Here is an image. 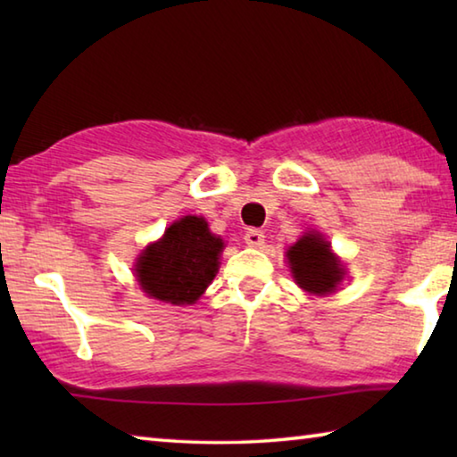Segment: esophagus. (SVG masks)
<instances>
[{
  "instance_id": "34e87169",
  "label": "esophagus",
  "mask_w": 457,
  "mask_h": 457,
  "mask_svg": "<svg viewBox=\"0 0 457 457\" xmlns=\"http://www.w3.org/2000/svg\"><path fill=\"white\" fill-rule=\"evenodd\" d=\"M264 231L262 229H247L245 234H244V239H245V244L247 245H252V247H260L262 244H264Z\"/></svg>"
}]
</instances>
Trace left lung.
I'll list each match as a JSON object with an SVG mask.
<instances>
[{"label":"left lung","instance_id":"1","mask_svg":"<svg viewBox=\"0 0 457 457\" xmlns=\"http://www.w3.org/2000/svg\"><path fill=\"white\" fill-rule=\"evenodd\" d=\"M288 262L300 288L312 294H328L343 280V266L320 234L300 237L288 250Z\"/></svg>","mask_w":457,"mask_h":457}]
</instances>
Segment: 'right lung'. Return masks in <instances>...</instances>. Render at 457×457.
Returning a JSON list of instances; mask_svg holds the SVG:
<instances>
[{"label": "right lung", "instance_id": "obj_1", "mask_svg": "<svg viewBox=\"0 0 457 457\" xmlns=\"http://www.w3.org/2000/svg\"><path fill=\"white\" fill-rule=\"evenodd\" d=\"M223 242L204 218L187 215L167 228L138 258L137 278L149 296L171 304H193L213 280Z\"/></svg>", "mask_w": 457, "mask_h": 457}]
</instances>
